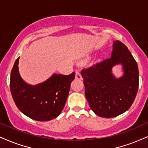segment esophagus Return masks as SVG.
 Returning a JSON list of instances; mask_svg holds the SVG:
<instances>
[{
    "instance_id": "1",
    "label": "esophagus",
    "mask_w": 148,
    "mask_h": 148,
    "mask_svg": "<svg viewBox=\"0 0 148 148\" xmlns=\"http://www.w3.org/2000/svg\"><path fill=\"white\" fill-rule=\"evenodd\" d=\"M75 78H76V79H82V75H81V73H80L79 71H77L75 72Z\"/></svg>"
}]
</instances>
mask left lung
Masks as SVG:
<instances>
[{"label": "left lung", "mask_w": 148, "mask_h": 148, "mask_svg": "<svg viewBox=\"0 0 148 148\" xmlns=\"http://www.w3.org/2000/svg\"><path fill=\"white\" fill-rule=\"evenodd\" d=\"M110 58L97 63L81 73L85 95L92 110L101 117L112 118L125 112L135 99L138 88L136 60L121 42L114 41ZM121 63L124 75L116 78L112 69Z\"/></svg>", "instance_id": "obj_1"}]
</instances>
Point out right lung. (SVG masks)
I'll return each instance as SVG.
<instances>
[{
  "label": "right lung",
  "mask_w": 148,
  "mask_h": 148,
  "mask_svg": "<svg viewBox=\"0 0 148 148\" xmlns=\"http://www.w3.org/2000/svg\"><path fill=\"white\" fill-rule=\"evenodd\" d=\"M19 58L11 72L10 90L18 108L24 114L39 121L51 120L60 115L68 97L71 84L75 73L53 74L38 85L28 84L18 71Z\"/></svg>",
  "instance_id": "right-lung-1"
}]
</instances>
